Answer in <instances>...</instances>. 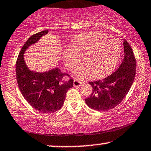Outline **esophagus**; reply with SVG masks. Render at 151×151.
<instances>
[{
    "instance_id": "obj_1",
    "label": "esophagus",
    "mask_w": 151,
    "mask_h": 151,
    "mask_svg": "<svg viewBox=\"0 0 151 151\" xmlns=\"http://www.w3.org/2000/svg\"><path fill=\"white\" fill-rule=\"evenodd\" d=\"M73 83H74V86L79 87V86H81L82 85L84 84V82L82 81H79V80L74 79Z\"/></svg>"
}]
</instances>
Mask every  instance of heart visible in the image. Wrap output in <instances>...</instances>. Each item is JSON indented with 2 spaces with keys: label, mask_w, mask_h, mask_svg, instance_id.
I'll return each mask as SVG.
<instances>
[{
  "label": "heart",
  "mask_w": 151,
  "mask_h": 151,
  "mask_svg": "<svg viewBox=\"0 0 151 151\" xmlns=\"http://www.w3.org/2000/svg\"><path fill=\"white\" fill-rule=\"evenodd\" d=\"M121 52V45L118 39L94 31L74 37L63 56L68 70L75 68L82 57L85 64L74 70V74L78 79H83L91 74L95 78L109 74L116 68Z\"/></svg>",
  "instance_id": "heart-1"
}]
</instances>
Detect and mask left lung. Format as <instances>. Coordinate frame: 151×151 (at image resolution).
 Returning a JSON list of instances; mask_svg holds the SVG:
<instances>
[{
	"instance_id": "8db88e82",
	"label": "left lung",
	"mask_w": 151,
	"mask_h": 151,
	"mask_svg": "<svg viewBox=\"0 0 151 151\" xmlns=\"http://www.w3.org/2000/svg\"><path fill=\"white\" fill-rule=\"evenodd\" d=\"M123 46L125 56L118 70L102 80L89 82L93 92L85 101L90 108L100 111L111 109L129 92L135 77L137 61L132 47L125 40Z\"/></svg>"
}]
</instances>
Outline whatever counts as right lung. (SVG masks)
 <instances>
[{
  "instance_id": "1",
  "label": "right lung",
  "mask_w": 151,
  "mask_h": 151,
  "mask_svg": "<svg viewBox=\"0 0 151 151\" xmlns=\"http://www.w3.org/2000/svg\"><path fill=\"white\" fill-rule=\"evenodd\" d=\"M48 32L45 30L30 36L21 49L16 63L17 81L21 93L32 107L42 113H53L61 109L67 91L73 86L74 81L69 74L58 68L36 72L30 70L26 65L25 51ZM65 76L70 77L68 81L63 80Z\"/></svg>"
}]
</instances>
